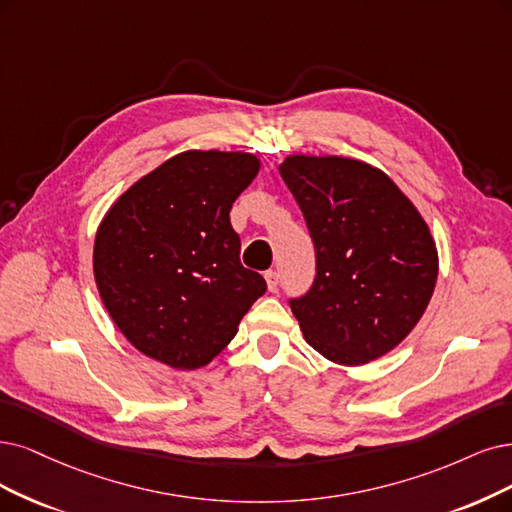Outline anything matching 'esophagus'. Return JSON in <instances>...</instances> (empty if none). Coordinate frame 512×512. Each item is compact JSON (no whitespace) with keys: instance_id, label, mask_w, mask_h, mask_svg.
I'll use <instances>...</instances> for the list:
<instances>
[{"instance_id":"1","label":"esophagus","mask_w":512,"mask_h":512,"mask_svg":"<svg viewBox=\"0 0 512 512\" xmlns=\"http://www.w3.org/2000/svg\"><path fill=\"white\" fill-rule=\"evenodd\" d=\"M263 278H266L268 291H276V289H278V282H280V278H278V272H274V270H268L266 274H263Z\"/></svg>"}]
</instances>
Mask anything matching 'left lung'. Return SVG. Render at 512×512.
Instances as JSON below:
<instances>
[{"label":"left lung","instance_id":"1","mask_svg":"<svg viewBox=\"0 0 512 512\" xmlns=\"http://www.w3.org/2000/svg\"><path fill=\"white\" fill-rule=\"evenodd\" d=\"M278 170L316 253L312 289L291 301L301 333L335 365L377 361L430 304L439 253L428 223L384 170L363 160L289 154Z\"/></svg>","mask_w":512,"mask_h":512}]
</instances>
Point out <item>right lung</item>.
<instances>
[{"label": "right lung", "mask_w": 512, "mask_h": 512, "mask_svg": "<svg viewBox=\"0 0 512 512\" xmlns=\"http://www.w3.org/2000/svg\"><path fill=\"white\" fill-rule=\"evenodd\" d=\"M259 168L249 151L187 149L109 206L94 236V282L141 354L179 371L200 369L266 293V280L240 263L230 221Z\"/></svg>", "instance_id": "right-lung-1"}]
</instances>
